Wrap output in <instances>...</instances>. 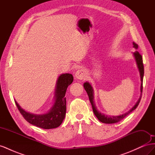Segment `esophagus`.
Returning a JSON list of instances; mask_svg holds the SVG:
<instances>
[{
	"instance_id": "34e87169",
	"label": "esophagus",
	"mask_w": 155,
	"mask_h": 155,
	"mask_svg": "<svg viewBox=\"0 0 155 155\" xmlns=\"http://www.w3.org/2000/svg\"><path fill=\"white\" fill-rule=\"evenodd\" d=\"M75 77L78 79H80V80L85 79L87 77V72H86V70L84 69L78 70L76 72V74H75Z\"/></svg>"
}]
</instances>
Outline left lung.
I'll list each match as a JSON object with an SVG mask.
<instances>
[{"label":"left lung","instance_id":"left-lung-1","mask_svg":"<svg viewBox=\"0 0 155 155\" xmlns=\"http://www.w3.org/2000/svg\"><path fill=\"white\" fill-rule=\"evenodd\" d=\"M133 48H134L136 50H137L138 48V45L136 44L135 43H133ZM133 56L135 59L136 63H137V67L138 68L139 72H140V81H141V86H140V92H141V94H140V96L139 97L138 100L137 101V102L136 103V104L132 108H131V109L129 111L126 112L125 113H124L123 114H120L119 116H109V115H105V114L102 113V112L98 110L96 107L95 103H94V89L91 85V84L88 81H86L83 84V87L85 89V91H86L87 94L88 96V97H89V100H90V102L92 105L94 114V115L96 116V118L99 120V121H100L102 123L114 124V123L118 122V121H120V120L124 119L125 117L129 115L131 112L137 109V107H138L139 103L140 101V100H141L142 88H143V86H142L143 78V74H144L143 59H142V55L139 54L138 51L136 50L133 53Z\"/></svg>","mask_w":155,"mask_h":155}]
</instances>
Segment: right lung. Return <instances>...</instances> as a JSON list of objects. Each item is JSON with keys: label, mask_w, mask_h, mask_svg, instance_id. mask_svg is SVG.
<instances>
[{"label": "right lung", "mask_w": 155, "mask_h": 155, "mask_svg": "<svg viewBox=\"0 0 155 155\" xmlns=\"http://www.w3.org/2000/svg\"><path fill=\"white\" fill-rule=\"evenodd\" d=\"M74 78L70 74H62L56 82L54 103L50 109L45 114H36L26 111L19 105L16 100L15 104L25 119L38 127L50 129H54L62 124L66 115V97L65 94L68 87L73 82Z\"/></svg>", "instance_id": "obj_1"}]
</instances>
